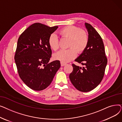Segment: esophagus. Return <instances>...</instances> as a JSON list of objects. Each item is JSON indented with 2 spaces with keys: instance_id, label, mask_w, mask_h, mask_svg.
<instances>
[{
  "instance_id": "34e87169",
  "label": "esophagus",
  "mask_w": 122,
  "mask_h": 122,
  "mask_svg": "<svg viewBox=\"0 0 122 122\" xmlns=\"http://www.w3.org/2000/svg\"><path fill=\"white\" fill-rule=\"evenodd\" d=\"M66 65V63L61 62V66L62 67H63V66H65V65Z\"/></svg>"
}]
</instances>
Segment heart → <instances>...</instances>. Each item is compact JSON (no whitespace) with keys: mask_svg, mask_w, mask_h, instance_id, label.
I'll return each instance as SVG.
<instances>
[{"mask_svg":"<svg viewBox=\"0 0 122 122\" xmlns=\"http://www.w3.org/2000/svg\"><path fill=\"white\" fill-rule=\"evenodd\" d=\"M61 37L69 40L66 50H61L54 55V58L62 62L66 63L74 59L76 52L81 53L86 48L88 43V37L86 32L74 25H69L62 28L59 31ZM50 47L53 50L59 48L57 36L51 34L48 41Z\"/></svg>","mask_w":122,"mask_h":122,"instance_id":"1","label":"heart"}]
</instances>
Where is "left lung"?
Masks as SVG:
<instances>
[{
    "label": "left lung",
    "mask_w": 122,
    "mask_h": 122,
    "mask_svg": "<svg viewBox=\"0 0 122 122\" xmlns=\"http://www.w3.org/2000/svg\"><path fill=\"white\" fill-rule=\"evenodd\" d=\"M85 24L88 34V43L86 49L75 60L85 67L81 68L73 64V70L69 78L78 90L88 92L95 88L102 80L107 59L100 36L91 25L86 23Z\"/></svg>",
    "instance_id": "left-lung-1"
}]
</instances>
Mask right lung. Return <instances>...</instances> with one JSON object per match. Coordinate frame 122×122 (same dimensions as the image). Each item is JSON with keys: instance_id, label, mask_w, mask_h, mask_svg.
I'll return each instance as SVG.
<instances>
[{"instance_id": "1", "label": "right lung", "mask_w": 122, "mask_h": 122, "mask_svg": "<svg viewBox=\"0 0 122 122\" xmlns=\"http://www.w3.org/2000/svg\"><path fill=\"white\" fill-rule=\"evenodd\" d=\"M58 28L35 23L18 38L14 57L18 74L25 84L34 91L48 87L61 66L59 60L49 62L52 51L48 38Z\"/></svg>"}]
</instances>
